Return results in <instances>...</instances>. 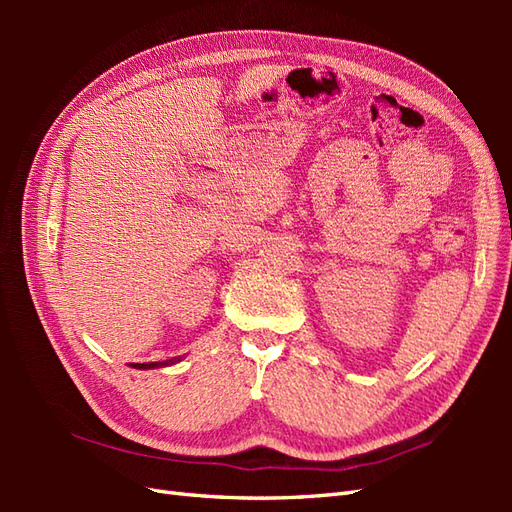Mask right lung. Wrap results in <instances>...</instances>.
<instances>
[{"instance_id": "obj_1", "label": "right lung", "mask_w": 512, "mask_h": 512, "mask_svg": "<svg viewBox=\"0 0 512 512\" xmlns=\"http://www.w3.org/2000/svg\"><path fill=\"white\" fill-rule=\"evenodd\" d=\"M178 361H180V356H173V358H169V361H162V363H129V365H132L134 369H154V367H167V365H173Z\"/></svg>"}]
</instances>
